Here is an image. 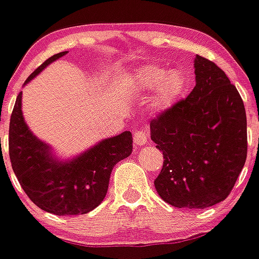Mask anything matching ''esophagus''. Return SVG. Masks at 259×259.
Masks as SVG:
<instances>
[{"instance_id":"obj_1","label":"esophagus","mask_w":259,"mask_h":259,"mask_svg":"<svg viewBox=\"0 0 259 259\" xmlns=\"http://www.w3.org/2000/svg\"><path fill=\"white\" fill-rule=\"evenodd\" d=\"M148 132H146V130L141 129L134 132V142H136V145H138V146H142V145L148 144Z\"/></svg>"}]
</instances>
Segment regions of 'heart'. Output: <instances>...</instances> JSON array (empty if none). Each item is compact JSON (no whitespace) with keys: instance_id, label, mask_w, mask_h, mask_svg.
Returning a JSON list of instances; mask_svg holds the SVG:
<instances>
[{"instance_id":"1","label":"heart","mask_w":259,"mask_h":259,"mask_svg":"<svg viewBox=\"0 0 259 259\" xmlns=\"http://www.w3.org/2000/svg\"><path fill=\"white\" fill-rule=\"evenodd\" d=\"M126 85L136 94H146L154 90L150 109L162 114L173 106L184 93L186 79L177 69L169 70L158 65H142L133 69L126 77Z\"/></svg>"}]
</instances>
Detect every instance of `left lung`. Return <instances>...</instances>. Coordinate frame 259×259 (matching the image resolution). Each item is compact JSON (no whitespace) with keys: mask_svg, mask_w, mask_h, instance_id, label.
<instances>
[{"mask_svg":"<svg viewBox=\"0 0 259 259\" xmlns=\"http://www.w3.org/2000/svg\"><path fill=\"white\" fill-rule=\"evenodd\" d=\"M195 86L186 100L150 122V137L163 154L154 181L174 207L205 209L226 199L247 154L243 101L211 61L194 58Z\"/></svg>","mask_w":259,"mask_h":259,"instance_id":"obj_1","label":"left lung"}]
</instances>
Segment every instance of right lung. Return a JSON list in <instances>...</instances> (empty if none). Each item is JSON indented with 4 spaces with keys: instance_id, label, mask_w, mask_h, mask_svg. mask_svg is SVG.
<instances>
[{
    "instance_id": "obj_1",
    "label": "right lung",
    "mask_w": 259,
    "mask_h": 259,
    "mask_svg": "<svg viewBox=\"0 0 259 259\" xmlns=\"http://www.w3.org/2000/svg\"><path fill=\"white\" fill-rule=\"evenodd\" d=\"M61 52L31 73L24 85L64 57ZM22 92L10 117L9 157L17 180L39 209L56 215H79L96 209L108 193L111 170L133 151L130 132L104 138L71 158L60 159L53 148L33 134L22 114Z\"/></svg>"
}]
</instances>
